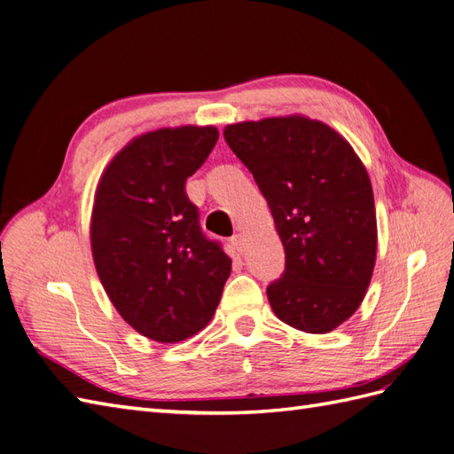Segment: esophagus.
<instances>
[{"mask_svg": "<svg viewBox=\"0 0 454 454\" xmlns=\"http://www.w3.org/2000/svg\"><path fill=\"white\" fill-rule=\"evenodd\" d=\"M231 244H232V248H235L239 254H244V248H247V247H244V237L239 235V232H237V235L231 237Z\"/></svg>", "mask_w": 454, "mask_h": 454, "instance_id": "esophagus-1", "label": "esophagus"}]
</instances>
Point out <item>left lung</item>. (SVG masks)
Wrapping results in <instances>:
<instances>
[{
    "instance_id": "obj_1",
    "label": "left lung",
    "mask_w": 454,
    "mask_h": 454,
    "mask_svg": "<svg viewBox=\"0 0 454 454\" xmlns=\"http://www.w3.org/2000/svg\"><path fill=\"white\" fill-rule=\"evenodd\" d=\"M225 141L273 214L286 265L267 286L280 321L326 334L357 311L376 262L369 174L351 145L305 116L240 121Z\"/></svg>"
}]
</instances>
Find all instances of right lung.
Returning <instances> with one entry per match:
<instances>
[{"instance_id": "add662e5", "label": "right lung", "mask_w": 454, "mask_h": 454, "mask_svg": "<svg viewBox=\"0 0 454 454\" xmlns=\"http://www.w3.org/2000/svg\"><path fill=\"white\" fill-rule=\"evenodd\" d=\"M214 126L164 128L136 137L103 171L91 214V252L124 321L162 344L210 323L231 257L207 240L185 181L210 156Z\"/></svg>"}]
</instances>
